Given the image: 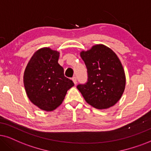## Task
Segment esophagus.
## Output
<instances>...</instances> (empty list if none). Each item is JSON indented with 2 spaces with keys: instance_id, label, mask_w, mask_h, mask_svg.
I'll list each match as a JSON object with an SVG mask.
<instances>
[{
  "instance_id": "obj_1",
  "label": "esophagus",
  "mask_w": 151,
  "mask_h": 151,
  "mask_svg": "<svg viewBox=\"0 0 151 151\" xmlns=\"http://www.w3.org/2000/svg\"><path fill=\"white\" fill-rule=\"evenodd\" d=\"M72 81H73L74 84H77V77H72Z\"/></svg>"
}]
</instances>
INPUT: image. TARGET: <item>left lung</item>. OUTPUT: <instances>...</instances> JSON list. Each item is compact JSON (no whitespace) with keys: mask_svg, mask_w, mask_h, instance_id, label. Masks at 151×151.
I'll return each mask as SVG.
<instances>
[{"mask_svg":"<svg viewBox=\"0 0 151 151\" xmlns=\"http://www.w3.org/2000/svg\"><path fill=\"white\" fill-rule=\"evenodd\" d=\"M87 68V81L77 88L90 105L98 109L114 106L121 98L125 86V76L119 58L103 45L93 46L81 52Z\"/></svg>","mask_w":151,"mask_h":151,"instance_id":"left-lung-1","label":"left lung"}]
</instances>
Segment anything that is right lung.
<instances>
[{
	"label": "right lung",
	"instance_id": "right-lung-1",
	"mask_svg": "<svg viewBox=\"0 0 151 151\" xmlns=\"http://www.w3.org/2000/svg\"><path fill=\"white\" fill-rule=\"evenodd\" d=\"M59 53L49 48L39 49L26 66L25 89L30 100L41 109L51 111L61 104L73 81L64 75L58 64Z\"/></svg>",
	"mask_w": 151,
	"mask_h": 151
}]
</instances>
